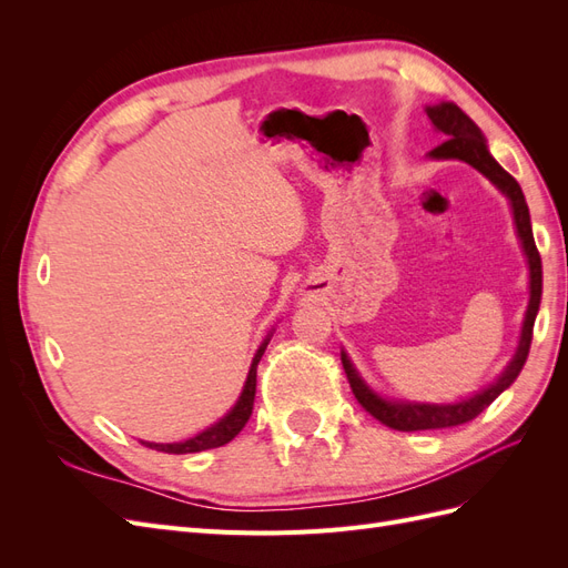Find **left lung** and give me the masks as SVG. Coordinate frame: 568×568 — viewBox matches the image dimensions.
Listing matches in <instances>:
<instances>
[{
	"instance_id": "1",
	"label": "left lung",
	"mask_w": 568,
	"mask_h": 568,
	"mask_svg": "<svg viewBox=\"0 0 568 568\" xmlns=\"http://www.w3.org/2000/svg\"><path fill=\"white\" fill-rule=\"evenodd\" d=\"M426 115L432 118V125L448 136L440 146L434 151H428V156L436 161H464L471 168H476L480 175L488 178L500 192L507 196L511 205V215H514V225H517V236L521 242L524 255L528 261V288H530V298L528 307L524 315L521 324V336H519V346L514 351V357L509 359V365L505 372L497 376V379L486 386L484 390H478L469 398H464L459 403H448V405H438V403H412V400H388L384 395L376 393L367 382L359 376L355 365L351 363V357L346 351H341V363L343 369H346L348 384L355 393L357 403L363 405L374 419H379L388 428H395V432H426V428H448V426H459L467 424L474 417H478L497 395L507 390L514 379H517L519 372L526 365V357L530 351V338H532V324H536V315L540 307V296H542V263H540V253L536 248V239H532L530 230V215H528V205L524 199V192L519 182L514 180L507 170L497 163L490 151L486 146V136L480 132V128L474 123V120L464 113L453 101H440V104L426 106Z\"/></svg>"
}]
</instances>
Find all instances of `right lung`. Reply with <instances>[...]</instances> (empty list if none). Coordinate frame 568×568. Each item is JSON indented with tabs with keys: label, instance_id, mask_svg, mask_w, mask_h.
Segmentation results:
<instances>
[{
	"label": "right lung",
	"instance_id": "1",
	"mask_svg": "<svg viewBox=\"0 0 568 568\" xmlns=\"http://www.w3.org/2000/svg\"><path fill=\"white\" fill-rule=\"evenodd\" d=\"M272 338V332L263 338L261 348L255 351L253 355V363L248 367V376L244 382V388H242V395H239V400L234 403V407L227 412L225 417H222L220 422L211 424L205 432L186 438V440H180V443H149V440H142L146 448L151 450H159V453H168V455H189V453H201V450H211V448H220V445L230 443L242 428L246 426L251 412H253V400H255V369H257V363H261V357L267 348V343Z\"/></svg>",
	"mask_w": 568,
	"mask_h": 568
}]
</instances>
